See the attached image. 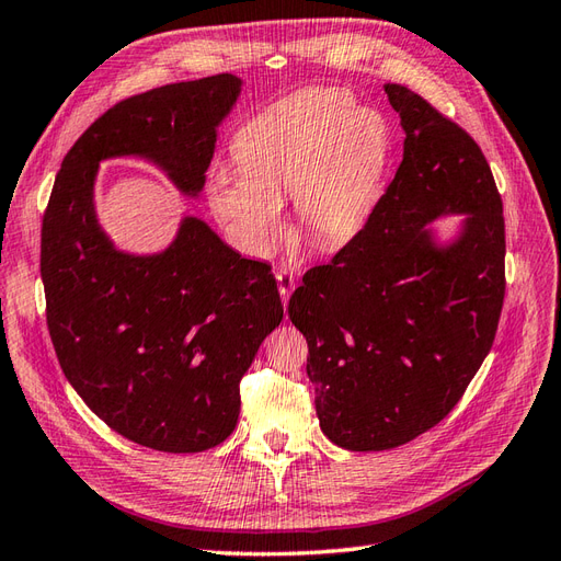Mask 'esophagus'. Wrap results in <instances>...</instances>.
<instances>
[{
  "label": "esophagus",
  "instance_id": "esophagus-1",
  "mask_svg": "<svg viewBox=\"0 0 561 561\" xmlns=\"http://www.w3.org/2000/svg\"><path fill=\"white\" fill-rule=\"evenodd\" d=\"M275 277H277V289H279L282 300H284V304H289V298H291V294H294V289H296V275H294V270H291V267H279V270L275 272Z\"/></svg>",
  "mask_w": 561,
  "mask_h": 561
}]
</instances>
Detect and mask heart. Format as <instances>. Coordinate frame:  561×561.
Listing matches in <instances>:
<instances>
[{
	"label": "heart",
	"mask_w": 561,
	"mask_h": 561,
	"mask_svg": "<svg viewBox=\"0 0 561 561\" xmlns=\"http://www.w3.org/2000/svg\"><path fill=\"white\" fill-rule=\"evenodd\" d=\"M389 149V125L346 92L296 94L241 127V175L213 170L208 206L241 251L270 255L284 234L282 198L294 196L304 234L322 251H339L377 208Z\"/></svg>",
	"instance_id": "obj_1"
}]
</instances>
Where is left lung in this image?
<instances>
[{
	"mask_svg": "<svg viewBox=\"0 0 561 561\" xmlns=\"http://www.w3.org/2000/svg\"><path fill=\"white\" fill-rule=\"evenodd\" d=\"M403 163L367 227L304 275L289 318L308 341L324 436L391 450L450 414L497 332L505 300L502 198L479 144L405 84H383ZM466 215L450 248L427 222Z\"/></svg>",
	"mask_w": 561,
	"mask_h": 561,
	"instance_id": "obj_1",
	"label": "left lung"
}]
</instances>
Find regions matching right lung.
I'll return each mask as SVG.
<instances>
[{"label": "right lung", "mask_w": 561, "mask_h": 561, "mask_svg": "<svg viewBox=\"0 0 561 561\" xmlns=\"http://www.w3.org/2000/svg\"><path fill=\"white\" fill-rule=\"evenodd\" d=\"M241 80L220 73L123 99L66 153L42 218L47 327L66 379L116 434L161 453H201L232 434L247 375L284 306L272 267L184 218L163 253L113 249L94 215L99 161L144 156L198 194L215 127Z\"/></svg>", "instance_id": "1"}]
</instances>
